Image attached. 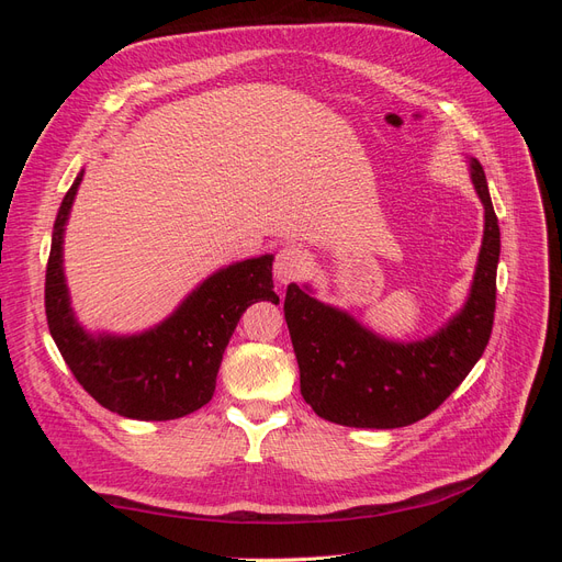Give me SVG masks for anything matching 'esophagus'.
I'll return each mask as SVG.
<instances>
[{
    "instance_id": "esophagus-1",
    "label": "esophagus",
    "mask_w": 562,
    "mask_h": 562,
    "mask_svg": "<svg viewBox=\"0 0 562 562\" xmlns=\"http://www.w3.org/2000/svg\"><path fill=\"white\" fill-rule=\"evenodd\" d=\"M310 269V255L300 246H285L279 250L274 260V277L281 283H293L300 281Z\"/></svg>"
}]
</instances>
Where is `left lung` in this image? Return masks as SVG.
<instances>
[{"label": "left lung", "instance_id": "obj_1", "mask_svg": "<svg viewBox=\"0 0 562 562\" xmlns=\"http://www.w3.org/2000/svg\"><path fill=\"white\" fill-rule=\"evenodd\" d=\"M471 180L485 206L479 267L464 310L434 337L389 342L300 285H288L283 314L300 366V391L318 417L356 429L407 427L431 415L483 356L495 321L499 223L475 159Z\"/></svg>", "mask_w": 562, "mask_h": 562}]
</instances>
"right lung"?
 <instances>
[{
	"label": "right lung",
	"mask_w": 562,
	"mask_h": 562,
	"mask_svg": "<svg viewBox=\"0 0 562 562\" xmlns=\"http://www.w3.org/2000/svg\"><path fill=\"white\" fill-rule=\"evenodd\" d=\"M81 176L67 190L54 225L44 307L50 337L75 380L108 411L145 422L190 415L213 398L217 368L241 314L258 300L279 302L271 255L220 269L155 330L91 337L70 310L63 277V232Z\"/></svg>",
	"instance_id": "right-lung-1"
}]
</instances>
